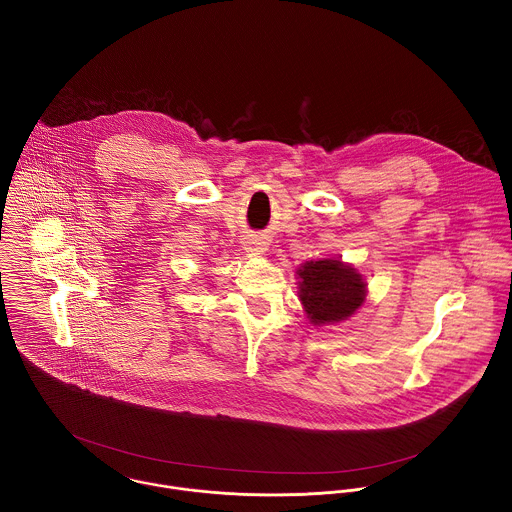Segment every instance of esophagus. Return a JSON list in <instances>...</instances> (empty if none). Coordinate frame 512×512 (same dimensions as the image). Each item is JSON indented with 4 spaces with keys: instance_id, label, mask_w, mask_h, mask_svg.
I'll return each instance as SVG.
<instances>
[{
    "instance_id": "obj_1",
    "label": "esophagus",
    "mask_w": 512,
    "mask_h": 512,
    "mask_svg": "<svg viewBox=\"0 0 512 512\" xmlns=\"http://www.w3.org/2000/svg\"><path fill=\"white\" fill-rule=\"evenodd\" d=\"M246 246H248L246 250H250V252H264V250H266V248L262 246V242H258V240H250Z\"/></svg>"
}]
</instances>
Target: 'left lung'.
<instances>
[{
  "label": "left lung",
  "instance_id": "left-lung-1",
  "mask_svg": "<svg viewBox=\"0 0 512 512\" xmlns=\"http://www.w3.org/2000/svg\"><path fill=\"white\" fill-rule=\"evenodd\" d=\"M299 299L315 325L351 317L365 301V282L339 260L307 262L297 270Z\"/></svg>",
  "mask_w": 512,
  "mask_h": 512
}]
</instances>
